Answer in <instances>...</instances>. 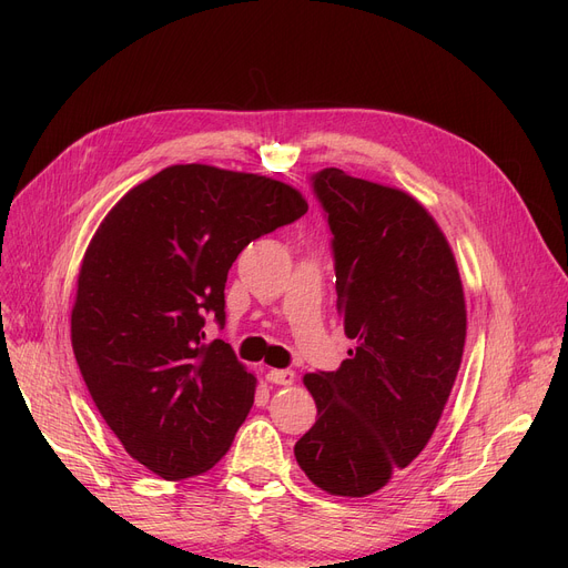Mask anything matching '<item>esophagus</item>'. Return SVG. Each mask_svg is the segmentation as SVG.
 Here are the masks:
<instances>
[{
  "label": "esophagus",
  "instance_id": "1",
  "mask_svg": "<svg viewBox=\"0 0 568 568\" xmlns=\"http://www.w3.org/2000/svg\"><path fill=\"white\" fill-rule=\"evenodd\" d=\"M266 379L272 382V384H283V386H287V384L294 382V373H292V371L272 368V371H266Z\"/></svg>",
  "mask_w": 568,
  "mask_h": 568
}]
</instances>
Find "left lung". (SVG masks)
<instances>
[{"label": "left lung", "mask_w": 568, "mask_h": 568, "mask_svg": "<svg viewBox=\"0 0 568 568\" xmlns=\"http://www.w3.org/2000/svg\"><path fill=\"white\" fill-rule=\"evenodd\" d=\"M334 234L336 308L356 345L308 373L317 422L294 444L308 479L366 497L419 456L460 368L467 311L449 242L412 195L324 168L311 176Z\"/></svg>", "instance_id": "left-lung-1"}]
</instances>
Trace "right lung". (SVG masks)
Returning <instances> with one entry per match:
<instances>
[{
    "label": "right lung",
    "mask_w": 568,
    "mask_h": 568,
    "mask_svg": "<svg viewBox=\"0 0 568 568\" xmlns=\"http://www.w3.org/2000/svg\"><path fill=\"white\" fill-rule=\"evenodd\" d=\"M308 212L276 179L170 165L131 189L82 257L71 343L82 379L131 458L168 481L212 469L253 407L255 377L204 320L225 324V281L253 239Z\"/></svg>",
    "instance_id": "right-lung-1"
}]
</instances>
